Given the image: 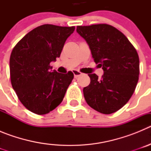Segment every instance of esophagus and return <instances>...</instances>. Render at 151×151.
I'll list each match as a JSON object with an SVG mask.
<instances>
[{
    "label": "esophagus",
    "mask_w": 151,
    "mask_h": 151,
    "mask_svg": "<svg viewBox=\"0 0 151 151\" xmlns=\"http://www.w3.org/2000/svg\"><path fill=\"white\" fill-rule=\"evenodd\" d=\"M73 74H74V76L75 78H77L78 76H79L80 75H82V73L80 71H78V70H76V69H74L73 71Z\"/></svg>",
    "instance_id": "1"
}]
</instances>
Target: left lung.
<instances>
[{
	"instance_id": "obj_1",
	"label": "left lung",
	"mask_w": 151,
	"mask_h": 151,
	"mask_svg": "<svg viewBox=\"0 0 151 151\" xmlns=\"http://www.w3.org/2000/svg\"><path fill=\"white\" fill-rule=\"evenodd\" d=\"M76 31L88 44L94 62L104 71L101 78L88 74L91 82L83 88L85 101L103 114L115 113L129 101L138 84L137 50L123 33L110 25L78 26Z\"/></svg>"
}]
</instances>
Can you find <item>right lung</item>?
Returning a JSON list of instances; mask_svg holds the SVG:
<instances>
[{"label":"right lung","mask_w":151,"mask_h":151,"mask_svg":"<svg viewBox=\"0 0 151 151\" xmlns=\"http://www.w3.org/2000/svg\"><path fill=\"white\" fill-rule=\"evenodd\" d=\"M75 26L45 24L29 32L13 47L10 58L12 87L29 111L45 115L63 101L74 75L50 72Z\"/></svg>","instance_id":"add662e5"}]
</instances>
